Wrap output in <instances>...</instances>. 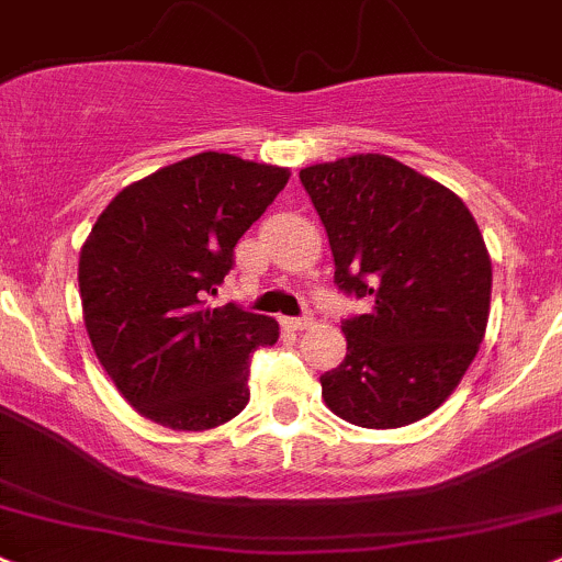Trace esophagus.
Here are the masks:
<instances>
[{"label": "esophagus", "mask_w": 562, "mask_h": 562, "mask_svg": "<svg viewBox=\"0 0 562 562\" xmlns=\"http://www.w3.org/2000/svg\"><path fill=\"white\" fill-rule=\"evenodd\" d=\"M283 324H286V327H292V329H308V327H314V316H289V319H281Z\"/></svg>", "instance_id": "esophagus-1"}]
</instances>
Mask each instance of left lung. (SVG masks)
<instances>
[{
	"instance_id": "obj_1",
	"label": "left lung",
	"mask_w": 562,
	"mask_h": 562,
	"mask_svg": "<svg viewBox=\"0 0 562 562\" xmlns=\"http://www.w3.org/2000/svg\"><path fill=\"white\" fill-rule=\"evenodd\" d=\"M335 259V286L368 305L340 322L346 357L322 397L360 427L432 414L476 357L493 265L465 202L381 154L300 170Z\"/></svg>"
}]
</instances>
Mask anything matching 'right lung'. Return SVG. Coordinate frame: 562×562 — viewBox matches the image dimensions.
I'll return each mask as SVG.
<instances>
[{"instance_id": "add662e5", "label": "right lung", "mask_w": 562, "mask_h": 562, "mask_svg": "<svg viewBox=\"0 0 562 562\" xmlns=\"http://www.w3.org/2000/svg\"><path fill=\"white\" fill-rule=\"evenodd\" d=\"M286 181L283 167L205 151L126 187L91 227L78 265L86 329L148 419L207 430L246 408L251 355L279 340V322L205 297Z\"/></svg>"}]
</instances>
